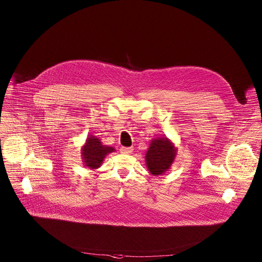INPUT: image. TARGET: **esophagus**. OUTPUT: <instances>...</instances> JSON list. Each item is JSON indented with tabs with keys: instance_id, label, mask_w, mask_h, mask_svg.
<instances>
[{
	"instance_id": "1",
	"label": "esophagus",
	"mask_w": 262,
	"mask_h": 262,
	"mask_svg": "<svg viewBox=\"0 0 262 262\" xmlns=\"http://www.w3.org/2000/svg\"><path fill=\"white\" fill-rule=\"evenodd\" d=\"M133 150H134L133 147H121L120 148V151L124 155H130L133 152Z\"/></svg>"
}]
</instances>
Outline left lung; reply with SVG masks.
<instances>
[{
    "instance_id": "1",
    "label": "left lung",
    "mask_w": 262,
    "mask_h": 262,
    "mask_svg": "<svg viewBox=\"0 0 262 262\" xmlns=\"http://www.w3.org/2000/svg\"><path fill=\"white\" fill-rule=\"evenodd\" d=\"M176 150L174 144L168 138L154 139L145 156L149 172L154 176H158L168 171L174 162Z\"/></svg>"
}]
</instances>
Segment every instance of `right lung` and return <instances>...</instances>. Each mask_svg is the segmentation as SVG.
<instances>
[{"label": "right lung", "mask_w": 262, "mask_h": 262, "mask_svg": "<svg viewBox=\"0 0 262 262\" xmlns=\"http://www.w3.org/2000/svg\"><path fill=\"white\" fill-rule=\"evenodd\" d=\"M113 151H115L113 147L102 145L98 138L91 135L87 138L85 145L82 147L81 154L85 166L94 170L99 168L104 158Z\"/></svg>", "instance_id": "1"}]
</instances>
